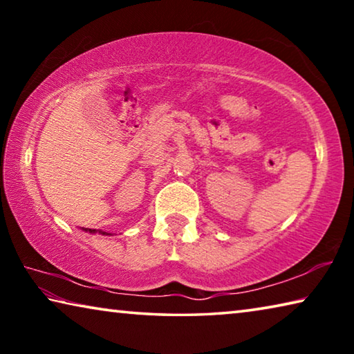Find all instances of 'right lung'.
Wrapping results in <instances>:
<instances>
[{
	"instance_id": "add662e5",
	"label": "right lung",
	"mask_w": 354,
	"mask_h": 354,
	"mask_svg": "<svg viewBox=\"0 0 354 354\" xmlns=\"http://www.w3.org/2000/svg\"><path fill=\"white\" fill-rule=\"evenodd\" d=\"M86 231H88V232H97V230H86ZM101 234H106V232L101 231ZM107 236H109V234H107Z\"/></svg>"
}]
</instances>
